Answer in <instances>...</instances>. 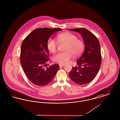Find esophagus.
I'll return each instance as SVG.
<instances>
[{"mask_svg": "<svg viewBox=\"0 0 120 120\" xmlns=\"http://www.w3.org/2000/svg\"><path fill=\"white\" fill-rule=\"evenodd\" d=\"M65 65V64H59V66L60 67H63Z\"/></svg>", "mask_w": 120, "mask_h": 120, "instance_id": "1", "label": "esophagus"}]
</instances>
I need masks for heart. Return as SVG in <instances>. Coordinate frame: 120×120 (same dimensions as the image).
I'll return each instance as SVG.
<instances>
[{
    "label": "heart",
    "mask_w": 120,
    "mask_h": 120,
    "mask_svg": "<svg viewBox=\"0 0 120 120\" xmlns=\"http://www.w3.org/2000/svg\"><path fill=\"white\" fill-rule=\"evenodd\" d=\"M57 41L59 44H66L64 49L65 52L59 53L53 57V60L62 64L68 63L72 58V55L78 57L83 51L84 45L83 41L70 32H64L57 35ZM47 48L52 53H55L58 47V43L52 38H49L47 42Z\"/></svg>",
    "instance_id": "1"
}]
</instances>
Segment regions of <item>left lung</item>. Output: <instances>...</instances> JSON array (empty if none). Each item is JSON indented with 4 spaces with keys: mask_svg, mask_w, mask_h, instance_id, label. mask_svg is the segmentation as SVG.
<instances>
[{
    "mask_svg": "<svg viewBox=\"0 0 120 120\" xmlns=\"http://www.w3.org/2000/svg\"><path fill=\"white\" fill-rule=\"evenodd\" d=\"M81 35L85 44V51L77 60L78 67H72L69 75L75 83L83 85L93 80L99 71L101 63L100 43L96 36L87 29H69Z\"/></svg>",
    "mask_w": 120,
    "mask_h": 120,
    "instance_id": "obj_1",
    "label": "left lung"
}]
</instances>
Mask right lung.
Wrapping results in <instances>:
<instances>
[{"instance_id":"add662e5","label":"right lung","mask_w":120,"mask_h":120,"mask_svg":"<svg viewBox=\"0 0 120 120\" xmlns=\"http://www.w3.org/2000/svg\"><path fill=\"white\" fill-rule=\"evenodd\" d=\"M61 29L39 28L34 30L23 40L20 63L26 77L34 85L44 86L53 79L60 66L58 64L45 68L49 60L47 42L50 36Z\"/></svg>"}]
</instances>
